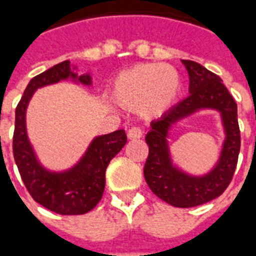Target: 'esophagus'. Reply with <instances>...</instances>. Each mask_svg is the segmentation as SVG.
<instances>
[{
    "mask_svg": "<svg viewBox=\"0 0 256 256\" xmlns=\"http://www.w3.org/2000/svg\"><path fill=\"white\" fill-rule=\"evenodd\" d=\"M126 136H128L130 140H138V138H140L142 136V132L140 128H138V126H132V128H130L128 132H126Z\"/></svg>",
    "mask_w": 256,
    "mask_h": 256,
    "instance_id": "34e87169",
    "label": "esophagus"
}]
</instances>
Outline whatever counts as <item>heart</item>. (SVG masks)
<instances>
[{
	"instance_id": "heart-1",
	"label": "heart",
	"mask_w": 256,
	"mask_h": 256,
	"mask_svg": "<svg viewBox=\"0 0 256 256\" xmlns=\"http://www.w3.org/2000/svg\"><path fill=\"white\" fill-rule=\"evenodd\" d=\"M182 92V77L164 64H140L114 77L110 98L116 106L146 118H160L175 106Z\"/></svg>"
}]
</instances>
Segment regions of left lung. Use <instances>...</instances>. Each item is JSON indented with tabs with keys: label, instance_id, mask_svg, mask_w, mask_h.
<instances>
[{
	"label": "left lung",
	"instance_id": "1",
	"mask_svg": "<svg viewBox=\"0 0 256 256\" xmlns=\"http://www.w3.org/2000/svg\"><path fill=\"white\" fill-rule=\"evenodd\" d=\"M190 78V96L150 122L146 142L150 155L144 166V178L158 198L179 208H190L220 196L228 187L240 150L238 106L222 78L195 61L182 60ZM202 110H216L221 118L225 140L217 163L211 170L194 176L179 168L172 158L169 134L172 126Z\"/></svg>",
	"mask_w": 256,
	"mask_h": 256
}]
</instances>
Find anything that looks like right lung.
<instances>
[{
  "label": "right lung",
  "instance_id": "obj_1",
  "mask_svg": "<svg viewBox=\"0 0 256 256\" xmlns=\"http://www.w3.org/2000/svg\"><path fill=\"white\" fill-rule=\"evenodd\" d=\"M66 80L84 86L93 82L88 72L78 74L76 65L69 61H62L29 81L16 108L13 155L21 179L37 203L60 215H82L100 202L106 188V167L126 146V134L124 130H118L93 138L84 155L70 168L53 171L45 167L28 136V106L37 89Z\"/></svg>",
  "mask_w": 256,
  "mask_h": 256
}]
</instances>
